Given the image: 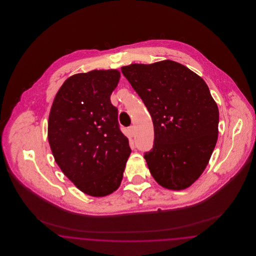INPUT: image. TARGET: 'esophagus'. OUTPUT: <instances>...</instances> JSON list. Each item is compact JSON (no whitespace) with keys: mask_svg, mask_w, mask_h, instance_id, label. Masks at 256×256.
I'll use <instances>...</instances> for the list:
<instances>
[{"mask_svg":"<svg viewBox=\"0 0 256 256\" xmlns=\"http://www.w3.org/2000/svg\"><path fill=\"white\" fill-rule=\"evenodd\" d=\"M128 134H130V136H134V134H135V128H134V126H130L128 128Z\"/></svg>","mask_w":256,"mask_h":256,"instance_id":"obj_1","label":"esophagus"}]
</instances>
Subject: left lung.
<instances>
[{
    "label": "left lung",
    "instance_id": "8db88e82",
    "mask_svg": "<svg viewBox=\"0 0 256 256\" xmlns=\"http://www.w3.org/2000/svg\"><path fill=\"white\" fill-rule=\"evenodd\" d=\"M122 73L152 116L154 146L144 158L170 190L189 187L206 169L218 139L219 110L204 80L178 62L132 64Z\"/></svg>",
    "mask_w": 256,
    "mask_h": 256
}]
</instances>
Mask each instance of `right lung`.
Listing matches in <instances>:
<instances>
[{
    "label": "right lung",
    "mask_w": 256,
    "mask_h": 256,
    "mask_svg": "<svg viewBox=\"0 0 256 256\" xmlns=\"http://www.w3.org/2000/svg\"><path fill=\"white\" fill-rule=\"evenodd\" d=\"M119 80L117 70L74 74L50 112L48 139L56 162L80 191L93 196L118 189L132 152L110 102Z\"/></svg>",
    "instance_id": "obj_1"
}]
</instances>
